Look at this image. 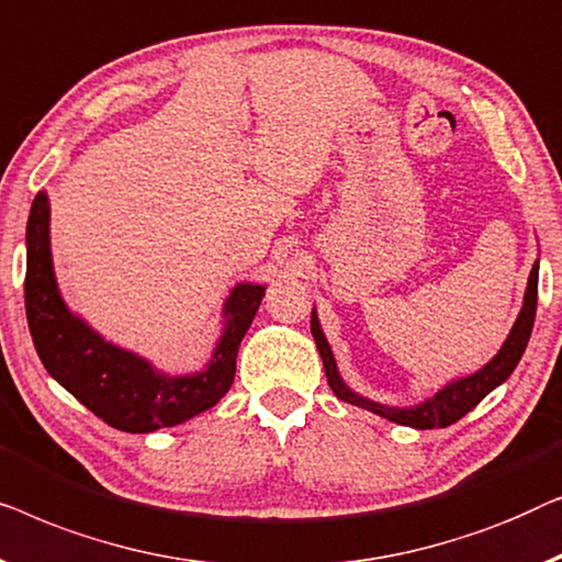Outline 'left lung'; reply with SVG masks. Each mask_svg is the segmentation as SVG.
<instances>
[{
	"instance_id": "8db88e82",
	"label": "left lung",
	"mask_w": 562,
	"mask_h": 562,
	"mask_svg": "<svg viewBox=\"0 0 562 562\" xmlns=\"http://www.w3.org/2000/svg\"><path fill=\"white\" fill-rule=\"evenodd\" d=\"M537 278H540V259L532 265V272H529L527 290H525V300H521V311L517 315L515 326H512V330H509L507 341H504L502 349L496 351V357L488 363H484L479 371H473V374L450 379V382L442 384L440 390L432 394V397L423 400L420 405H407V407H394V405H384V402H374V400L363 397V394H359V392H353L351 386L344 382L341 371H338V367H336L334 351H330V346H328V338L321 328L318 311L313 307L311 334L315 338V346H318V353L323 359V369H326L330 390H334L338 400L369 409V413L384 417V420H390V423L407 425V428H415V430L448 428V425L461 420L465 413H471V409L476 407L488 392H494L496 386L507 382L512 371L517 369V363L521 359V353H525V349H527V341H529V336H532V326H535Z\"/></svg>"
}]
</instances>
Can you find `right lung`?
<instances>
[{
	"mask_svg": "<svg viewBox=\"0 0 562 562\" xmlns=\"http://www.w3.org/2000/svg\"><path fill=\"white\" fill-rule=\"evenodd\" d=\"M25 311L35 351L55 382L124 432L172 428L216 405L236 374V353L255 321L267 284L239 282L228 290L224 328L209 361L191 374H168L139 353L106 341L60 295L50 251V199L41 191L30 209Z\"/></svg>",
	"mask_w": 562,
	"mask_h": 562,
	"instance_id": "1",
	"label": "right lung"
}]
</instances>
